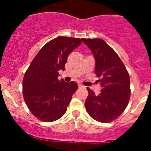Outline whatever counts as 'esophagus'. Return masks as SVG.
<instances>
[{"label": "esophagus", "mask_w": 151, "mask_h": 151, "mask_svg": "<svg viewBox=\"0 0 151 151\" xmlns=\"http://www.w3.org/2000/svg\"><path fill=\"white\" fill-rule=\"evenodd\" d=\"M78 86L80 87V88H83V87H84V85H82L81 83H78Z\"/></svg>", "instance_id": "34e87169"}]
</instances>
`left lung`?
I'll use <instances>...</instances> for the list:
<instances>
[{
  "label": "left lung",
  "instance_id": "obj_1",
  "mask_svg": "<svg viewBox=\"0 0 151 151\" xmlns=\"http://www.w3.org/2000/svg\"><path fill=\"white\" fill-rule=\"evenodd\" d=\"M93 54L95 73L99 78L101 93L87 88V112L96 121L109 123L124 112L131 95L130 78L126 66L115 50L101 39H82Z\"/></svg>",
  "mask_w": 151,
  "mask_h": 151
}]
</instances>
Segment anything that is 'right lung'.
<instances>
[{
  "label": "right lung",
  "instance_id": "1",
  "mask_svg": "<svg viewBox=\"0 0 151 151\" xmlns=\"http://www.w3.org/2000/svg\"><path fill=\"white\" fill-rule=\"evenodd\" d=\"M80 39L59 36L42 47L29 66L22 81L23 98L32 114L44 122H52L66 112L72 95L78 88L75 82L59 80V70L65 69L70 53Z\"/></svg>",
  "mask_w": 151,
  "mask_h": 151
}]
</instances>
